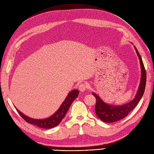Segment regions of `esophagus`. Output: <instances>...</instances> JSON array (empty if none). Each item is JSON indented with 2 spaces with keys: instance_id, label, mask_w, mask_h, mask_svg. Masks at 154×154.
Wrapping results in <instances>:
<instances>
[{
  "instance_id": "esophagus-1",
  "label": "esophagus",
  "mask_w": 154,
  "mask_h": 154,
  "mask_svg": "<svg viewBox=\"0 0 154 154\" xmlns=\"http://www.w3.org/2000/svg\"><path fill=\"white\" fill-rule=\"evenodd\" d=\"M87 88V85H86V83H80L79 85H78V89L80 91L82 92H83L85 91Z\"/></svg>"
}]
</instances>
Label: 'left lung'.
Returning a JSON list of instances; mask_svg holds the SVG:
<instances>
[{"mask_svg": "<svg viewBox=\"0 0 154 154\" xmlns=\"http://www.w3.org/2000/svg\"><path fill=\"white\" fill-rule=\"evenodd\" d=\"M136 50L137 54L140 60V63L141 66V79L140 83L139 85L138 90L134 99L128 103L123 105L115 106L110 105L102 100L96 93H93V95L96 98L97 103L95 105V113L98 118L103 122L106 123H112L120 120L125 118L128 114L137 105L139 101L142 98L145 91L146 85V71L144 65L142 60V57L139 54L135 46H134Z\"/></svg>", "mask_w": 154, "mask_h": 154, "instance_id": "left-lung-1", "label": "left lung"}]
</instances>
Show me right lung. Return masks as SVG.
Returning a JSON list of instances; mask_svg holds the SVG:
<instances>
[{
	"label": "right lung",
	"mask_w": 154,
	"mask_h": 154,
	"mask_svg": "<svg viewBox=\"0 0 154 154\" xmlns=\"http://www.w3.org/2000/svg\"><path fill=\"white\" fill-rule=\"evenodd\" d=\"M78 93L79 91L78 90H74L69 93L67 97L66 98V99L63 101V103H62L60 108L57 109V112L52 116H51L49 118L45 119H31L30 117L24 115L23 113L18 110L17 109H16L22 118L27 123H31L32 125L42 128H51L56 127L60 123L61 120L64 119L66 114L67 112L68 111L71 103L78 97Z\"/></svg>",
	"instance_id": "obj_1"
}]
</instances>
